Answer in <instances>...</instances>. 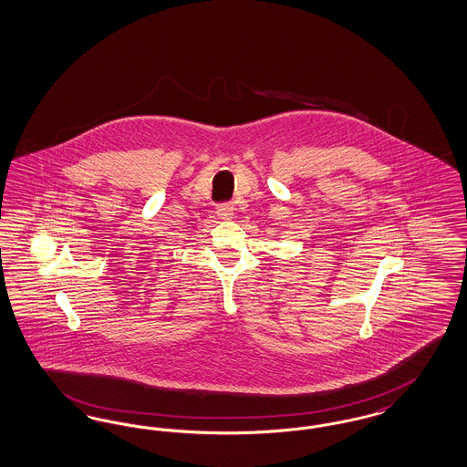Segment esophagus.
<instances>
[{
    "mask_svg": "<svg viewBox=\"0 0 467 467\" xmlns=\"http://www.w3.org/2000/svg\"><path fill=\"white\" fill-rule=\"evenodd\" d=\"M217 215L219 219H231L234 215V206L231 203H221L217 206Z\"/></svg>",
    "mask_w": 467,
    "mask_h": 467,
    "instance_id": "34e87169",
    "label": "esophagus"
}]
</instances>
